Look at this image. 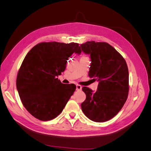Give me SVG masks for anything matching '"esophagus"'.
Returning <instances> with one entry per match:
<instances>
[{"label": "esophagus", "instance_id": "34e87169", "mask_svg": "<svg viewBox=\"0 0 151 151\" xmlns=\"http://www.w3.org/2000/svg\"><path fill=\"white\" fill-rule=\"evenodd\" d=\"M82 89V86L80 85H77L76 86V90L77 91H81Z\"/></svg>", "mask_w": 151, "mask_h": 151}]
</instances>
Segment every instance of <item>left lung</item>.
Returning <instances> with one entry per match:
<instances>
[{"instance_id":"obj_1","label":"left lung","mask_w":151,"mask_h":151,"mask_svg":"<svg viewBox=\"0 0 151 151\" xmlns=\"http://www.w3.org/2000/svg\"><path fill=\"white\" fill-rule=\"evenodd\" d=\"M81 52L89 55L91 63L89 76L99 84L93 91L87 87L81 104L82 111L91 120L104 122L110 120L124 105L129 93V70L125 59L110 45L88 42L80 45Z\"/></svg>"}]
</instances>
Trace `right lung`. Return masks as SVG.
Returning <instances> with one entry per match:
<instances>
[{
    "label": "right lung",
    "mask_w": 151,
    "mask_h": 151,
    "mask_svg": "<svg viewBox=\"0 0 151 151\" xmlns=\"http://www.w3.org/2000/svg\"><path fill=\"white\" fill-rule=\"evenodd\" d=\"M80 50L78 43L44 42L26 55L16 88L22 104L34 117L48 121L62 113L76 86L62 84L57 77L65 70L68 58Z\"/></svg>",
    "instance_id": "add662e5"
}]
</instances>
